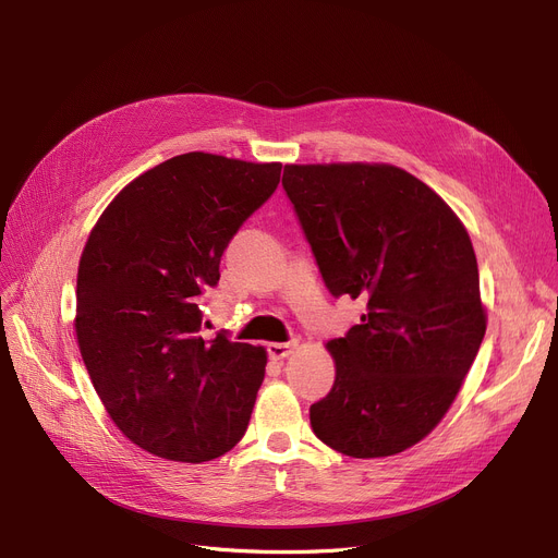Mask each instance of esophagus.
I'll list each match as a JSON object with an SVG mask.
<instances>
[{"label":"esophagus","mask_w":558,"mask_h":558,"mask_svg":"<svg viewBox=\"0 0 558 558\" xmlns=\"http://www.w3.org/2000/svg\"><path fill=\"white\" fill-rule=\"evenodd\" d=\"M296 348H299L296 339L294 341H287V343H269L267 345V353H269L271 360H284V357H289L291 353H294Z\"/></svg>","instance_id":"1"}]
</instances>
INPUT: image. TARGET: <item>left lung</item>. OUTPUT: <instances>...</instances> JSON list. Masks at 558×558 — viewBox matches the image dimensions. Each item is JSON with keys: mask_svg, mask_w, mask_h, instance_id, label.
<instances>
[{"mask_svg": "<svg viewBox=\"0 0 558 558\" xmlns=\"http://www.w3.org/2000/svg\"><path fill=\"white\" fill-rule=\"evenodd\" d=\"M318 271L332 296L366 303L328 341L337 377L310 407L332 450L391 457L446 416L486 332L473 242L450 205L393 165H284Z\"/></svg>", "mask_w": 558, "mask_h": 558, "instance_id": "8db88e82", "label": "left lung"}]
</instances>
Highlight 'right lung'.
I'll return each instance as SVG.
<instances>
[{
	"label": "right lung",
	"mask_w": 558,
	"mask_h": 558,
	"mask_svg": "<svg viewBox=\"0 0 558 558\" xmlns=\"http://www.w3.org/2000/svg\"><path fill=\"white\" fill-rule=\"evenodd\" d=\"M280 162L192 151L117 194L85 242L74 330L108 416L142 450L213 461L244 436L267 366L262 345L203 339L198 299Z\"/></svg>",
	"instance_id": "right-lung-1"
}]
</instances>
